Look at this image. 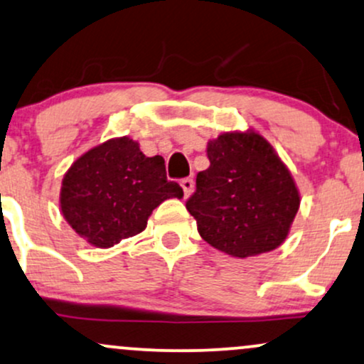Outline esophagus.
<instances>
[{
  "mask_svg": "<svg viewBox=\"0 0 364 364\" xmlns=\"http://www.w3.org/2000/svg\"><path fill=\"white\" fill-rule=\"evenodd\" d=\"M181 186H183V191H185V196H190L195 190V181L191 178H185L181 179Z\"/></svg>",
  "mask_w": 364,
  "mask_h": 364,
  "instance_id": "esophagus-1",
  "label": "esophagus"
}]
</instances>
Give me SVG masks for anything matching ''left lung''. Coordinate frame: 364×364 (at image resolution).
Masks as SVG:
<instances>
[{"label": "left lung", "instance_id": "1", "mask_svg": "<svg viewBox=\"0 0 364 364\" xmlns=\"http://www.w3.org/2000/svg\"><path fill=\"white\" fill-rule=\"evenodd\" d=\"M207 156L186 201L201 239L240 259L282 246L300 195L268 140L254 130L225 132L210 140Z\"/></svg>", "mask_w": 364, "mask_h": 364}]
</instances>
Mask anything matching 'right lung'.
I'll use <instances>...</instances> for the list:
<instances>
[{"label": "right lung", "mask_w": 364, "mask_h": 364, "mask_svg": "<svg viewBox=\"0 0 364 364\" xmlns=\"http://www.w3.org/2000/svg\"><path fill=\"white\" fill-rule=\"evenodd\" d=\"M168 198H183V190L168 181L163 157H147L135 140L118 137L74 161L63 179L60 212L77 235L107 249L146 229Z\"/></svg>", "instance_id": "add662e5"}]
</instances>
